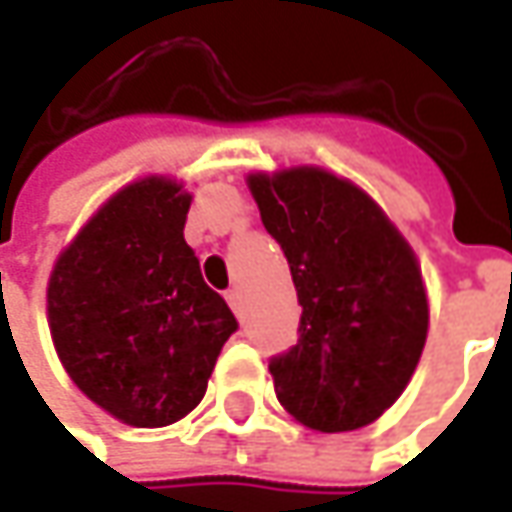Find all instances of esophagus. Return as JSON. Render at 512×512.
I'll return each instance as SVG.
<instances>
[{"mask_svg": "<svg viewBox=\"0 0 512 512\" xmlns=\"http://www.w3.org/2000/svg\"><path fill=\"white\" fill-rule=\"evenodd\" d=\"M225 299H227V305L233 307V313H242V293H239L236 287H230V290H227Z\"/></svg>", "mask_w": 512, "mask_h": 512, "instance_id": "esophagus-1", "label": "esophagus"}]
</instances>
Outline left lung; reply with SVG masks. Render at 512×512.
Wrapping results in <instances>:
<instances>
[{
  "label": "left lung",
  "mask_w": 512,
  "mask_h": 512,
  "mask_svg": "<svg viewBox=\"0 0 512 512\" xmlns=\"http://www.w3.org/2000/svg\"><path fill=\"white\" fill-rule=\"evenodd\" d=\"M302 305L299 342L270 359L276 396L310 430L376 422L402 396L427 339L422 270L364 190L319 168L250 176Z\"/></svg>",
  "instance_id": "1"
}]
</instances>
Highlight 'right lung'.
Here are the masks:
<instances>
[{"label": "right lung", "instance_id": "1", "mask_svg": "<svg viewBox=\"0 0 512 512\" xmlns=\"http://www.w3.org/2000/svg\"><path fill=\"white\" fill-rule=\"evenodd\" d=\"M190 196L168 179L119 190L56 259L50 336L76 387L119 422L165 427L202 402L236 316L185 242Z\"/></svg>", "mask_w": 512, "mask_h": 512}]
</instances>
